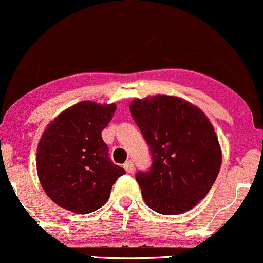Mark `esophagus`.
Segmentation results:
<instances>
[{
    "label": "esophagus",
    "mask_w": 263,
    "mask_h": 263,
    "mask_svg": "<svg viewBox=\"0 0 263 263\" xmlns=\"http://www.w3.org/2000/svg\"><path fill=\"white\" fill-rule=\"evenodd\" d=\"M123 167H124V170L128 172V173H133V172H134V163H133L132 161H126Z\"/></svg>",
    "instance_id": "34e87169"
}]
</instances>
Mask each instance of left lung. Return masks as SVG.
<instances>
[{"mask_svg":"<svg viewBox=\"0 0 263 263\" xmlns=\"http://www.w3.org/2000/svg\"><path fill=\"white\" fill-rule=\"evenodd\" d=\"M129 108L151 152L150 170L135 176L146 205L168 216L195 207L212 187L222 163L210 119L176 96L135 99Z\"/></svg>","mask_w":263,"mask_h":263,"instance_id":"1","label":"left lung"}]
</instances>
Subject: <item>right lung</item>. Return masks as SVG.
Wrapping results in <instances>:
<instances>
[{
	"mask_svg": "<svg viewBox=\"0 0 263 263\" xmlns=\"http://www.w3.org/2000/svg\"><path fill=\"white\" fill-rule=\"evenodd\" d=\"M116 108L115 103L82 101L58 115L44 132L37 145V176L56 205L79 215L93 212L125 174L109 160L101 137Z\"/></svg>",
	"mask_w": 263,
	"mask_h": 263,
	"instance_id": "obj_1",
	"label": "right lung"
}]
</instances>
